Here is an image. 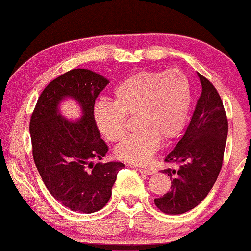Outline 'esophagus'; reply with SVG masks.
I'll use <instances>...</instances> for the list:
<instances>
[{
    "mask_svg": "<svg viewBox=\"0 0 251 251\" xmlns=\"http://www.w3.org/2000/svg\"><path fill=\"white\" fill-rule=\"evenodd\" d=\"M136 170H137L138 172H141V173H144V175H152V173H153L152 170H149V169H144V168H140V166H136Z\"/></svg>",
    "mask_w": 251,
    "mask_h": 251,
    "instance_id": "esophagus-1",
    "label": "esophagus"
}]
</instances>
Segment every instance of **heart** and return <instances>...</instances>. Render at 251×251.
<instances>
[{
    "mask_svg": "<svg viewBox=\"0 0 251 251\" xmlns=\"http://www.w3.org/2000/svg\"><path fill=\"white\" fill-rule=\"evenodd\" d=\"M193 87L184 71L144 70L123 79L113 91V103L100 101L93 109L99 132L109 142H119L126 131V117L135 116L137 129L115 149L117 159L145 164L158 150L160 138L170 141L187 123Z\"/></svg>",
    "mask_w": 251,
    "mask_h": 251,
    "instance_id": "1",
    "label": "heart"
}]
</instances>
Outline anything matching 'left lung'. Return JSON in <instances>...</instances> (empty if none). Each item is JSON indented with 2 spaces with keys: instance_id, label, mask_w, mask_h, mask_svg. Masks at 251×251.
I'll return each mask as SVG.
<instances>
[{
  "instance_id": "8db88e82",
  "label": "left lung",
  "mask_w": 251,
  "mask_h": 251,
  "mask_svg": "<svg viewBox=\"0 0 251 251\" xmlns=\"http://www.w3.org/2000/svg\"><path fill=\"white\" fill-rule=\"evenodd\" d=\"M202 92L184 135L165 157L177 169H165L171 191L154 199L166 214L186 213L207 197L218 179L224 162L228 120L224 103L213 83L198 73Z\"/></svg>"
}]
</instances>
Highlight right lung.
Instances as JSON below:
<instances>
[{
	"mask_svg": "<svg viewBox=\"0 0 251 251\" xmlns=\"http://www.w3.org/2000/svg\"><path fill=\"white\" fill-rule=\"evenodd\" d=\"M109 80L91 70L74 69L49 83L39 95L30 120L32 156L49 192L71 211L89 214L106 206L120 162L97 163L108 152L93 120L98 95ZM66 97L75 100L83 116L70 121L59 113Z\"/></svg>",
	"mask_w": 251,
	"mask_h": 251,
	"instance_id": "1",
	"label": "right lung"
}]
</instances>
